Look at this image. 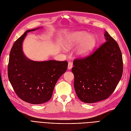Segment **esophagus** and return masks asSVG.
I'll use <instances>...</instances> for the list:
<instances>
[{
    "instance_id": "esophagus-1",
    "label": "esophagus",
    "mask_w": 131,
    "mask_h": 131,
    "mask_svg": "<svg viewBox=\"0 0 131 131\" xmlns=\"http://www.w3.org/2000/svg\"><path fill=\"white\" fill-rule=\"evenodd\" d=\"M72 67H73V63H72L71 62H69L68 65V69H71Z\"/></svg>"
}]
</instances>
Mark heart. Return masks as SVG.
<instances>
[{
    "mask_svg": "<svg viewBox=\"0 0 131 131\" xmlns=\"http://www.w3.org/2000/svg\"><path fill=\"white\" fill-rule=\"evenodd\" d=\"M81 43V44L80 43ZM96 39L94 36L83 31H79L72 34L68 37L65 42V47L70 49L80 46L76 50V55L84 57L88 56L95 46Z\"/></svg>",
    "mask_w": 131,
    "mask_h": 131,
    "instance_id": "obj_1",
    "label": "heart"
}]
</instances>
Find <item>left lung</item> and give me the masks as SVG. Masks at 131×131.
<instances>
[{"instance_id": "1", "label": "left lung", "mask_w": 131, "mask_h": 131, "mask_svg": "<svg viewBox=\"0 0 131 131\" xmlns=\"http://www.w3.org/2000/svg\"><path fill=\"white\" fill-rule=\"evenodd\" d=\"M105 36L106 42L92 53L73 61L74 88L79 99L85 103L108 98L123 75V57L119 45L107 31Z\"/></svg>"}]
</instances>
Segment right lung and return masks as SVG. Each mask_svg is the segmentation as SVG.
<instances>
[{
	"label": "right lung",
	"mask_w": 131,
	"mask_h": 131,
	"mask_svg": "<svg viewBox=\"0 0 131 131\" xmlns=\"http://www.w3.org/2000/svg\"><path fill=\"white\" fill-rule=\"evenodd\" d=\"M35 30H27L13 44L9 57L7 74L17 96L26 102L37 105L51 99L57 80L67 69L68 62L28 60L23 52L22 43L27 33Z\"/></svg>",
	"instance_id": "right-lung-1"
}]
</instances>
